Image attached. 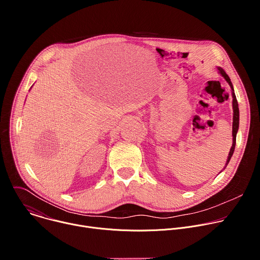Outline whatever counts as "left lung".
Instances as JSON below:
<instances>
[{
    "mask_svg": "<svg viewBox=\"0 0 260 260\" xmlns=\"http://www.w3.org/2000/svg\"><path fill=\"white\" fill-rule=\"evenodd\" d=\"M218 73L220 74V75L223 77L226 82L230 84L231 86V89H232V95H233V109H234V117H233V145H232V148L230 150V153H229V156H228V159H226V164L223 168V170L226 168V166L229 165L233 154H234V151H235V147H236V139H237V134H238V131H239V121H240V112H239V105H238V101H237V98H236V94H235V89H234V86H233V83L229 77L228 74L225 73V71L218 67ZM222 172V171H221Z\"/></svg>",
    "mask_w": 260,
    "mask_h": 260,
    "instance_id": "1",
    "label": "left lung"
}]
</instances>
